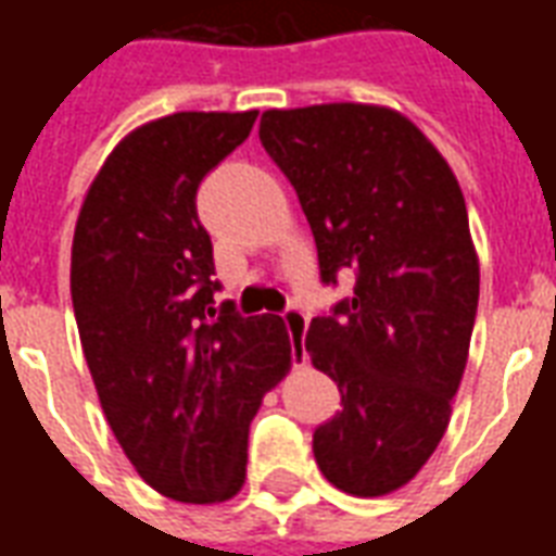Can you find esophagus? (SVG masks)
Returning a JSON list of instances; mask_svg holds the SVG:
<instances>
[{"label":"esophagus","mask_w":556,"mask_h":556,"mask_svg":"<svg viewBox=\"0 0 556 556\" xmlns=\"http://www.w3.org/2000/svg\"><path fill=\"white\" fill-rule=\"evenodd\" d=\"M282 321H286V330H289L291 337V357L294 361H301L303 357V330L309 325V318L303 309L298 306H289V309H282Z\"/></svg>","instance_id":"34e87169"}]
</instances>
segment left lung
Segmentation results:
<instances>
[{"instance_id":"left-lung-1","label":"left lung","mask_w":556,"mask_h":556,"mask_svg":"<svg viewBox=\"0 0 556 556\" xmlns=\"http://www.w3.org/2000/svg\"><path fill=\"white\" fill-rule=\"evenodd\" d=\"M258 139L301 199L325 286L303 349L342 410L313 434L337 489H402L441 443L473 333L479 262L462 187L405 115L366 103L267 110Z\"/></svg>"}]
</instances>
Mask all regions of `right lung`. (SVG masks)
<instances>
[{
    "label": "right lung",
    "instance_id": "right-lung-1",
    "mask_svg": "<svg viewBox=\"0 0 556 556\" xmlns=\"http://www.w3.org/2000/svg\"><path fill=\"white\" fill-rule=\"evenodd\" d=\"M253 113H175L106 157L79 211L71 298L115 441L181 503H217L247 477L255 410L291 363L277 315L217 306L199 184L250 137Z\"/></svg>",
    "mask_w": 556,
    "mask_h": 556
}]
</instances>
